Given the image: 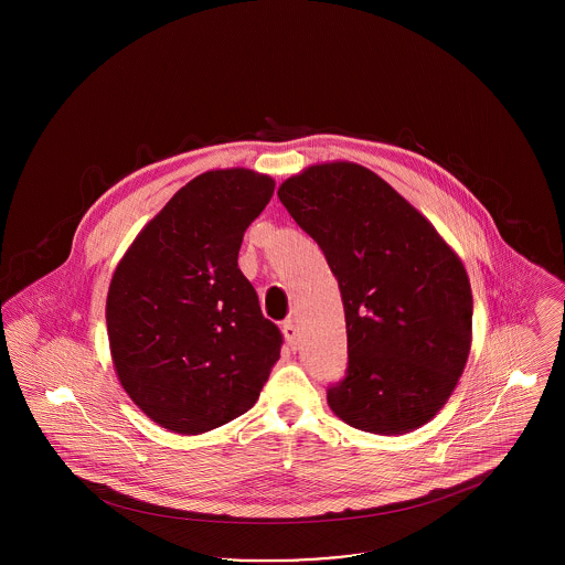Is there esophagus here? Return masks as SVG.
I'll return each mask as SVG.
<instances>
[{"mask_svg": "<svg viewBox=\"0 0 565 565\" xmlns=\"http://www.w3.org/2000/svg\"><path fill=\"white\" fill-rule=\"evenodd\" d=\"M281 330H284V337H286L288 345L296 348V341H298V328H296V323L292 322V320H288V322H284Z\"/></svg>", "mask_w": 565, "mask_h": 565, "instance_id": "1", "label": "esophagus"}]
</instances>
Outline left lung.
Masks as SVG:
<instances>
[{
	"mask_svg": "<svg viewBox=\"0 0 565 565\" xmlns=\"http://www.w3.org/2000/svg\"><path fill=\"white\" fill-rule=\"evenodd\" d=\"M277 196L341 288L348 371L328 385L330 408L373 434L424 426L449 401L470 351L463 265L424 215L355 162L313 164Z\"/></svg>",
	"mask_w": 565,
	"mask_h": 565,
	"instance_id": "left-lung-1",
	"label": "left lung"
}]
</instances>
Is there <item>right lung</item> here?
Wrapping results in <instances>:
<instances>
[{
    "instance_id": "obj_1",
    "label": "right lung",
    "mask_w": 565,
    "mask_h": 565,
    "mask_svg": "<svg viewBox=\"0 0 565 565\" xmlns=\"http://www.w3.org/2000/svg\"><path fill=\"white\" fill-rule=\"evenodd\" d=\"M275 182L247 169L194 178L148 222L108 292L109 350L150 419L201 434L249 411L284 337L260 311L237 258Z\"/></svg>"
}]
</instances>
